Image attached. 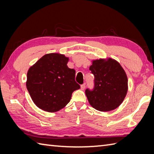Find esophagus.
I'll return each instance as SVG.
<instances>
[{
    "label": "esophagus",
    "mask_w": 154,
    "mask_h": 154,
    "mask_svg": "<svg viewBox=\"0 0 154 154\" xmlns=\"http://www.w3.org/2000/svg\"><path fill=\"white\" fill-rule=\"evenodd\" d=\"M85 87H86V84H85V83L81 85V90H84L85 88Z\"/></svg>",
    "instance_id": "obj_1"
}]
</instances>
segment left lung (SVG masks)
I'll use <instances>...</instances> for the list:
<instances>
[{
    "label": "left lung",
    "mask_w": 154,
    "mask_h": 154,
    "mask_svg": "<svg viewBox=\"0 0 154 154\" xmlns=\"http://www.w3.org/2000/svg\"><path fill=\"white\" fill-rule=\"evenodd\" d=\"M89 70L94 76V87L85 94L94 109L102 112L119 107L128 91V78L120 64L112 58L93 61Z\"/></svg>",
    "instance_id": "left-lung-1"
}]
</instances>
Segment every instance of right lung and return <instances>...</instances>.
<instances>
[{
  "instance_id": "obj_1",
  "label": "right lung",
  "mask_w": 154,
  "mask_h": 154,
  "mask_svg": "<svg viewBox=\"0 0 154 154\" xmlns=\"http://www.w3.org/2000/svg\"><path fill=\"white\" fill-rule=\"evenodd\" d=\"M68 61L63 54H48L28 69L26 88L40 109L59 111L69 103L73 91L80 89L75 81V69L67 67Z\"/></svg>"
}]
</instances>
